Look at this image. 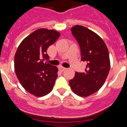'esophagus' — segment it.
I'll return each instance as SVG.
<instances>
[{"instance_id": "obj_1", "label": "esophagus", "mask_w": 127, "mask_h": 127, "mask_svg": "<svg viewBox=\"0 0 127 127\" xmlns=\"http://www.w3.org/2000/svg\"><path fill=\"white\" fill-rule=\"evenodd\" d=\"M59 70L62 72L64 71L65 70H66V68H65V67H59Z\"/></svg>"}]
</instances>
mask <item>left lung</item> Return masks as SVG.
<instances>
[{"instance_id":"1","label":"left lung","mask_w":127,"mask_h":127,"mask_svg":"<svg viewBox=\"0 0 127 127\" xmlns=\"http://www.w3.org/2000/svg\"><path fill=\"white\" fill-rule=\"evenodd\" d=\"M70 30L80 48L81 60L86 65L84 72H76L69 85L75 94L87 97L101 88L108 76L109 51L102 39L87 28L76 25Z\"/></svg>"}]
</instances>
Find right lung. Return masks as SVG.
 Wrapping results in <instances>:
<instances>
[{"label":"right lung","instance_id":"1","mask_svg":"<svg viewBox=\"0 0 127 127\" xmlns=\"http://www.w3.org/2000/svg\"><path fill=\"white\" fill-rule=\"evenodd\" d=\"M60 35L54 30H35L21 42L14 56V69L20 83L37 97L44 96L53 88L58 69L49 63L48 47Z\"/></svg>","mask_w":127,"mask_h":127}]
</instances>
